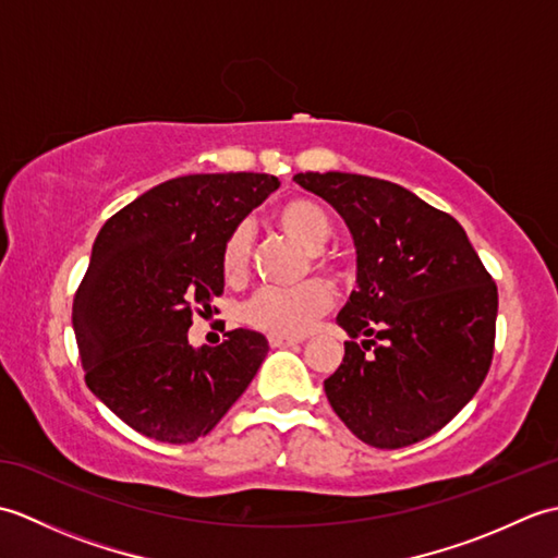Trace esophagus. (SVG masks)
<instances>
[{"label": "esophagus", "mask_w": 558, "mask_h": 558, "mask_svg": "<svg viewBox=\"0 0 558 558\" xmlns=\"http://www.w3.org/2000/svg\"><path fill=\"white\" fill-rule=\"evenodd\" d=\"M268 342L272 348H290V345H300L302 338H292V336H278V333H270Z\"/></svg>", "instance_id": "esophagus-1"}]
</instances>
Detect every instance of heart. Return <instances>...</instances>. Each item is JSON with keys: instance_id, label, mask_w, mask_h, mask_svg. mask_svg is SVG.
Wrapping results in <instances>:
<instances>
[{"instance_id": "heart-1", "label": "heart", "mask_w": 558, "mask_h": 558, "mask_svg": "<svg viewBox=\"0 0 558 558\" xmlns=\"http://www.w3.org/2000/svg\"><path fill=\"white\" fill-rule=\"evenodd\" d=\"M272 222L292 236L294 242L310 252L312 264L328 272H338L333 260L326 258L322 248L330 236L328 213L312 198L292 196L272 210ZM222 278L230 286H240L248 268V230L244 225L234 228L220 252ZM333 304V294L322 280H304L292 288H264L246 304V322L278 336H302L312 328L318 316L326 314Z\"/></svg>"}]
</instances>
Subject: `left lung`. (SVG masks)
Listing matches in <instances>:
<instances>
[{
  "label": "left lung",
  "instance_id": "obj_1",
  "mask_svg": "<svg viewBox=\"0 0 558 558\" xmlns=\"http://www.w3.org/2000/svg\"><path fill=\"white\" fill-rule=\"evenodd\" d=\"M294 182L338 210L357 252V290L336 318L352 340L324 381L330 408L374 448L417 444L453 420L489 372L494 280L460 222L405 186L350 172Z\"/></svg>",
  "mask_w": 558,
  "mask_h": 558
}]
</instances>
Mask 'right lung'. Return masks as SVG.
I'll return each mask as SVG.
<instances>
[{"label":"right lung","instance_id":"add662e5","mask_svg":"<svg viewBox=\"0 0 558 558\" xmlns=\"http://www.w3.org/2000/svg\"><path fill=\"white\" fill-rule=\"evenodd\" d=\"M278 186L256 172L177 177L100 228L71 322L93 396L138 434L206 436L266 360L256 330H230L216 348L189 345L186 333L222 294L228 234Z\"/></svg>","mask_w":558,"mask_h":558}]
</instances>
